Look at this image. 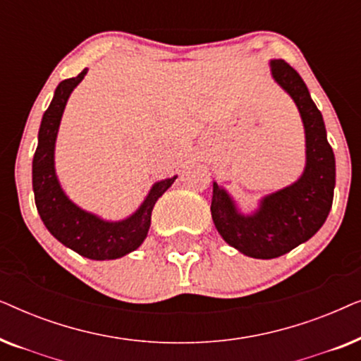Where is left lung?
I'll return each mask as SVG.
<instances>
[{"label": "left lung", "mask_w": 361, "mask_h": 361, "mask_svg": "<svg viewBox=\"0 0 361 361\" xmlns=\"http://www.w3.org/2000/svg\"><path fill=\"white\" fill-rule=\"evenodd\" d=\"M271 77L293 98L304 126L305 166L293 184L266 194L243 214L233 195L214 180L212 219L226 243L250 258L271 259L289 253L317 233L332 209L335 156L322 113L302 77L283 59L269 61Z\"/></svg>", "instance_id": "left-lung-1"}]
</instances>
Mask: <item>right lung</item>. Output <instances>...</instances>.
Instances as JSON below:
<instances>
[{"mask_svg":"<svg viewBox=\"0 0 361 361\" xmlns=\"http://www.w3.org/2000/svg\"><path fill=\"white\" fill-rule=\"evenodd\" d=\"M87 72L88 68H83L77 77L59 83L44 113L32 159L34 200L46 228L63 246L88 259H118L140 248L146 240L154 204L177 176L154 182L141 205L123 220H105L68 199L56 172V141L68 97Z\"/></svg>","mask_w":361,"mask_h":361,"instance_id":"right-lung-1","label":"right lung"}]
</instances>
